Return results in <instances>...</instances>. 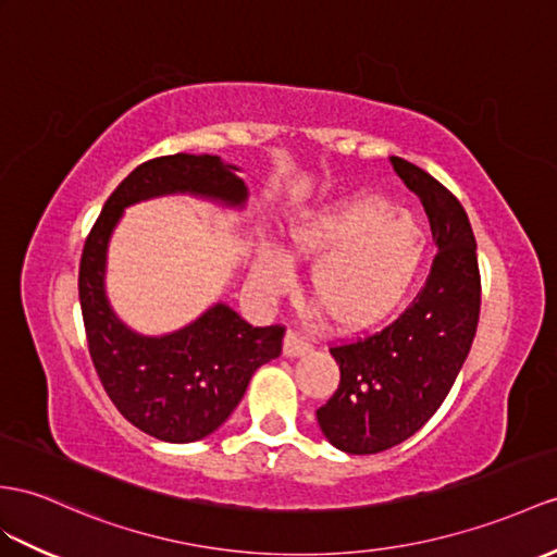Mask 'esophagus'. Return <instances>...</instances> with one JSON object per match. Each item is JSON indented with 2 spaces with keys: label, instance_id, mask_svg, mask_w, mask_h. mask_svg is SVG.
I'll list each match as a JSON object with an SVG mask.
<instances>
[{
  "label": "esophagus",
  "instance_id": "obj_1",
  "mask_svg": "<svg viewBox=\"0 0 557 557\" xmlns=\"http://www.w3.org/2000/svg\"><path fill=\"white\" fill-rule=\"evenodd\" d=\"M307 351H311V343L305 341L300 333L288 331L286 341H283V355H286V357H302V355H307Z\"/></svg>",
  "mask_w": 557,
  "mask_h": 557
}]
</instances>
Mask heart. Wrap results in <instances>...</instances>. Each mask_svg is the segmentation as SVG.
Returning a JSON list of instances; mask_svg holds the SVG:
<instances>
[{
    "label": "heart",
    "mask_w": 557,
    "mask_h": 557,
    "mask_svg": "<svg viewBox=\"0 0 557 557\" xmlns=\"http://www.w3.org/2000/svg\"><path fill=\"white\" fill-rule=\"evenodd\" d=\"M286 238L290 257H314L309 293L343 331L385 321L411 293L428 248L416 216L377 196L311 210L290 224ZM252 283L267 297L286 293L290 262L278 250L260 248Z\"/></svg>",
    "instance_id": "b5f03b06"
}]
</instances>
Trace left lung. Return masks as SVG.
Returning <instances> with one entry per match:
<instances>
[{"label": "left lung", "mask_w": 557, "mask_h": 557, "mask_svg": "<svg viewBox=\"0 0 557 557\" xmlns=\"http://www.w3.org/2000/svg\"><path fill=\"white\" fill-rule=\"evenodd\" d=\"M392 165L425 208L437 255L425 286L395 321L331 347L341 385L317 420L333 446L357 456L392 449L435 416L480 321L478 243L463 206L413 162L392 158Z\"/></svg>", "instance_id": "obj_1"}]
</instances>
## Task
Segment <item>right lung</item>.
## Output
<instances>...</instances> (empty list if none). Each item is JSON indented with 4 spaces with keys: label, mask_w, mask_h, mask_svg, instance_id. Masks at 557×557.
<instances>
[{
    "label": "right lung",
    "mask_w": 557,
    "mask_h": 557,
    "mask_svg": "<svg viewBox=\"0 0 557 557\" xmlns=\"http://www.w3.org/2000/svg\"><path fill=\"white\" fill-rule=\"evenodd\" d=\"M216 156H160L141 162L108 196L79 260V307L94 369L132 425L162 442H196L232 416L252 373L276 359L286 325L255 329L226 305L188 329L141 337L122 325L103 293L106 246L122 208L160 194L191 191L240 206L246 184Z\"/></svg>",
    "instance_id": "obj_1"
}]
</instances>
